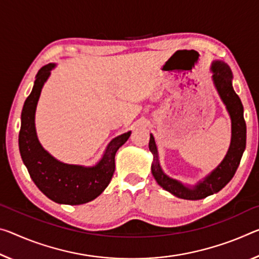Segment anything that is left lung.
Returning <instances> with one entry per match:
<instances>
[{"label": "left lung", "mask_w": 259, "mask_h": 259, "mask_svg": "<svg viewBox=\"0 0 259 259\" xmlns=\"http://www.w3.org/2000/svg\"><path fill=\"white\" fill-rule=\"evenodd\" d=\"M212 80L221 101L224 102L232 122V137L229 149L218 166L210 171L203 180L194 186L184 184L181 181L171 179L165 174L160 166L159 152L153 135L150 134L149 149L153 154L151 165L152 175L162 189L170 192L178 198L188 200H198L219 192L233 179L240 165L242 154L245 150L247 142V126L243 117V106L240 98L233 89V73L231 68L224 61L215 60L211 64Z\"/></svg>", "instance_id": "left-lung-1"}]
</instances>
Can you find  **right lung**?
Returning <instances> with one entry per match:
<instances>
[{"label":"right lung","instance_id":"add662e5","mask_svg":"<svg viewBox=\"0 0 259 259\" xmlns=\"http://www.w3.org/2000/svg\"><path fill=\"white\" fill-rule=\"evenodd\" d=\"M55 67V63H49L40 69L32 92L24 102L19 152L31 179L45 196L59 204L80 205L96 199L107 188L115 170V154L128 141L131 131L113 138L101 159L93 166L70 165L53 157L36 136L35 110L44 85Z\"/></svg>","mask_w":259,"mask_h":259}]
</instances>
